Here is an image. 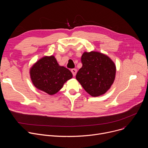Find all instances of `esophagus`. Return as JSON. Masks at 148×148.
<instances>
[{
    "label": "esophagus",
    "instance_id": "obj_1",
    "mask_svg": "<svg viewBox=\"0 0 148 148\" xmlns=\"http://www.w3.org/2000/svg\"><path fill=\"white\" fill-rule=\"evenodd\" d=\"M71 73H73V76H75V75H76V73H77V70L75 69H71Z\"/></svg>",
    "mask_w": 148,
    "mask_h": 148
}]
</instances>
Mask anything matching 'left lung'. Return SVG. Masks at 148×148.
<instances>
[{"label": "left lung", "mask_w": 148, "mask_h": 148, "mask_svg": "<svg viewBox=\"0 0 148 148\" xmlns=\"http://www.w3.org/2000/svg\"><path fill=\"white\" fill-rule=\"evenodd\" d=\"M81 62L82 66L77 72L76 79L91 96L104 94L115 79L114 62L107 56L96 51L84 52Z\"/></svg>", "instance_id": "1"}]
</instances>
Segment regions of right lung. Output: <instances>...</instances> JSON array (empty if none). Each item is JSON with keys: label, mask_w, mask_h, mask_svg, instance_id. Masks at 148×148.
<instances>
[{"label": "right lung", "mask_w": 148, "mask_h": 148, "mask_svg": "<svg viewBox=\"0 0 148 148\" xmlns=\"http://www.w3.org/2000/svg\"><path fill=\"white\" fill-rule=\"evenodd\" d=\"M30 74L33 85L49 95L56 94L73 77L71 72L59 66L53 56L44 57L37 61L30 69Z\"/></svg>", "instance_id": "right-lung-1"}]
</instances>
